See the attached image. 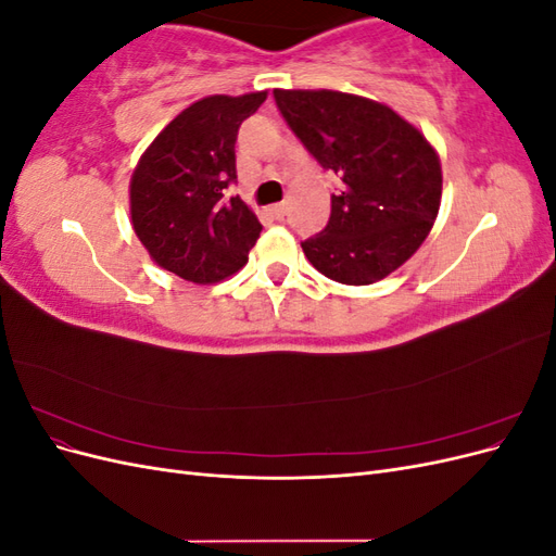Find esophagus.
<instances>
[{"label": "esophagus", "mask_w": 556, "mask_h": 556, "mask_svg": "<svg viewBox=\"0 0 556 556\" xmlns=\"http://www.w3.org/2000/svg\"><path fill=\"white\" fill-rule=\"evenodd\" d=\"M271 213H274L276 220H282L285 213H288V204H285V201H280V204H274V206H271Z\"/></svg>", "instance_id": "34e87169"}]
</instances>
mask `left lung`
Wrapping results in <instances>:
<instances>
[{"label": "left lung", "instance_id": "left-lung-1", "mask_svg": "<svg viewBox=\"0 0 556 556\" xmlns=\"http://www.w3.org/2000/svg\"><path fill=\"white\" fill-rule=\"evenodd\" d=\"M308 153L341 176L327 227L301 243L327 278L371 285L408 262L441 208V160L425 134L374 99L336 90H274Z\"/></svg>", "mask_w": 556, "mask_h": 556}]
</instances>
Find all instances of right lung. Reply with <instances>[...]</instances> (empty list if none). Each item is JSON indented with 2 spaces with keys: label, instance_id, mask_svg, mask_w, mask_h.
Here are the masks:
<instances>
[{
  "label": "right lung",
  "instance_id": "1",
  "mask_svg": "<svg viewBox=\"0 0 556 556\" xmlns=\"http://www.w3.org/2000/svg\"><path fill=\"white\" fill-rule=\"evenodd\" d=\"M266 92L213 94L166 125L141 155L129 182V213L153 262L182 280L211 285L239 271L262 225L237 180L239 127Z\"/></svg>",
  "mask_w": 556,
  "mask_h": 556
}]
</instances>
